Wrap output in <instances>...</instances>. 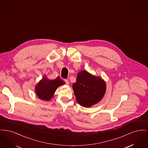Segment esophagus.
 Returning <instances> with one entry per match:
<instances>
[{
  "label": "esophagus",
  "instance_id": "1",
  "mask_svg": "<svg viewBox=\"0 0 148 148\" xmlns=\"http://www.w3.org/2000/svg\"><path fill=\"white\" fill-rule=\"evenodd\" d=\"M64 80H65V82L66 84L69 85V81H68V79H65Z\"/></svg>",
  "mask_w": 148,
  "mask_h": 148
}]
</instances>
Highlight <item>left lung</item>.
<instances>
[{
    "label": "left lung",
    "instance_id": "1",
    "mask_svg": "<svg viewBox=\"0 0 148 148\" xmlns=\"http://www.w3.org/2000/svg\"><path fill=\"white\" fill-rule=\"evenodd\" d=\"M106 82L86 71L77 73V81L73 84V89L76 100L81 106L91 107L98 103L106 92Z\"/></svg>",
    "mask_w": 148,
    "mask_h": 148
}]
</instances>
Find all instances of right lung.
Wrapping results in <instances>:
<instances>
[{
  "mask_svg": "<svg viewBox=\"0 0 148 148\" xmlns=\"http://www.w3.org/2000/svg\"><path fill=\"white\" fill-rule=\"evenodd\" d=\"M65 84V82L59 77L55 79L50 80L45 75L36 85L35 92L40 99L45 101H49L54 96L56 89Z\"/></svg>",
  "mask_w": 148,
  "mask_h": 148,
  "instance_id": "obj_1",
  "label": "right lung"
}]
</instances>
